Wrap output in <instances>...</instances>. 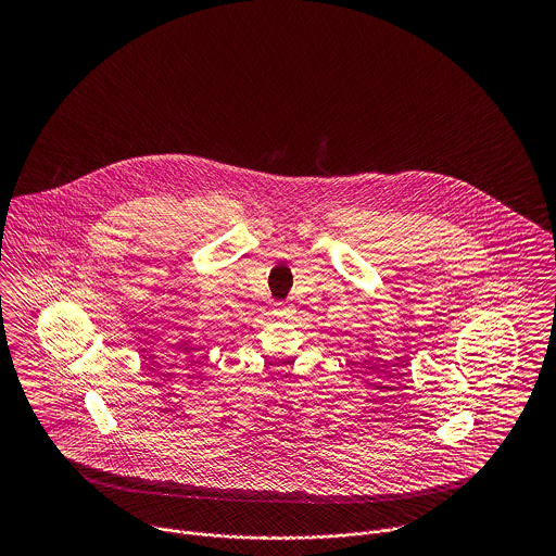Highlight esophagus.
<instances>
[{
  "label": "esophagus",
  "instance_id": "esophagus-1",
  "mask_svg": "<svg viewBox=\"0 0 556 556\" xmlns=\"http://www.w3.org/2000/svg\"><path fill=\"white\" fill-rule=\"evenodd\" d=\"M273 313H275L277 317H290L291 313H295V311L291 308V304H286V302H277V304H275V308H273Z\"/></svg>",
  "mask_w": 556,
  "mask_h": 556
}]
</instances>
